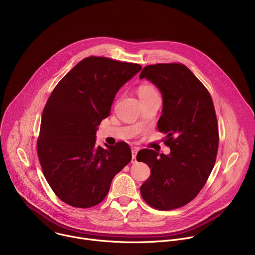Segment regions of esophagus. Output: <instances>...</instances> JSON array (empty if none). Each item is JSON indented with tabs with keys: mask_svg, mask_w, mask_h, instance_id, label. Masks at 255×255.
I'll list each match as a JSON object with an SVG mask.
<instances>
[{
	"mask_svg": "<svg viewBox=\"0 0 255 255\" xmlns=\"http://www.w3.org/2000/svg\"><path fill=\"white\" fill-rule=\"evenodd\" d=\"M137 152H138V149H136V148L132 149V160H131L132 163H135V162H136V155H137Z\"/></svg>",
	"mask_w": 255,
	"mask_h": 255,
	"instance_id": "34e87169",
	"label": "esophagus"
}]
</instances>
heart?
Segmentation results:
<instances>
[{"instance_id": "1", "label": "heart", "mask_w": 255, "mask_h": 255, "mask_svg": "<svg viewBox=\"0 0 255 255\" xmlns=\"http://www.w3.org/2000/svg\"><path fill=\"white\" fill-rule=\"evenodd\" d=\"M138 94H139V97L142 98V97L150 96V95L157 94V93H156V91L154 90V88L151 87L150 85H142V86H140L139 89H138Z\"/></svg>"}]
</instances>
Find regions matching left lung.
<instances>
[{
	"instance_id": "8db88e82",
	"label": "left lung",
	"mask_w": 255,
	"mask_h": 255,
	"mask_svg": "<svg viewBox=\"0 0 255 255\" xmlns=\"http://www.w3.org/2000/svg\"><path fill=\"white\" fill-rule=\"evenodd\" d=\"M160 92L162 114L157 129L164 132L169 154L150 149L137 153L150 176L140 187L144 201L158 210L191 202L214 167L219 133L212 98L193 72L180 63L147 65L140 74Z\"/></svg>"
}]
</instances>
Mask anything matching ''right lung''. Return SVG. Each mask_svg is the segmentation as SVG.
Listing matches in <instances>:
<instances>
[{"label":"right lung","mask_w":255,"mask_h":255,"mask_svg":"<svg viewBox=\"0 0 255 255\" xmlns=\"http://www.w3.org/2000/svg\"><path fill=\"white\" fill-rule=\"evenodd\" d=\"M136 63L90 56L57 84L43 110L37 152L55 195L77 208H91L107 196L113 177L126 166L131 150L96 144L101 121L110 115L118 91L141 70Z\"/></svg>","instance_id":"obj_1"}]
</instances>
